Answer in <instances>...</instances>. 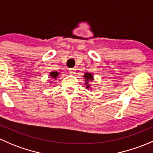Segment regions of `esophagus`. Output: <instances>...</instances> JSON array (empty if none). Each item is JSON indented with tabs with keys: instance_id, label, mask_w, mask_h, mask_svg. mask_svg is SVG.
Segmentation results:
<instances>
[{
	"instance_id": "obj_1",
	"label": "esophagus",
	"mask_w": 153,
	"mask_h": 153,
	"mask_svg": "<svg viewBox=\"0 0 153 153\" xmlns=\"http://www.w3.org/2000/svg\"><path fill=\"white\" fill-rule=\"evenodd\" d=\"M75 72H76V70H75V69H74V68H71V69H69V73L70 74V75H75Z\"/></svg>"
}]
</instances>
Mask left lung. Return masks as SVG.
Here are the masks:
<instances>
[{
    "mask_svg": "<svg viewBox=\"0 0 153 153\" xmlns=\"http://www.w3.org/2000/svg\"><path fill=\"white\" fill-rule=\"evenodd\" d=\"M84 81H85V85L86 86V89H91V84L89 82L90 81H93V75L92 73H89V72H86L84 75Z\"/></svg>",
    "mask_w": 153,
    "mask_h": 153,
    "instance_id": "obj_1",
    "label": "left lung"
}]
</instances>
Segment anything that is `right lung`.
<instances>
[{
    "instance_id": "add662e5",
    "label": "right lung",
    "mask_w": 153,
    "mask_h": 153,
    "mask_svg": "<svg viewBox=\"0 0 153 153\" xmlns=\"http://www.w3.org/2000/svg\"><path fill=\"white\" fill-rule=\"evenodd\" d=\"M59 74V72H49V76H50L52 79H56Z\"/></svg>"
}]
</instances>
